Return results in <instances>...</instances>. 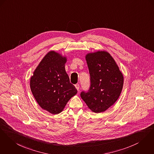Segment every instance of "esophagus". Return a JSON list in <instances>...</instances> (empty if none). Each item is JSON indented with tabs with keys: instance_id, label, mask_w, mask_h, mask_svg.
I'll return each instance as SVG.
<instances>
[{
	"instance_id": "esophagus-1",
	"label": "esophagus",
	"mask_w": 154,
	"mask_h": 154,
	"mask_svg": "<svg viewBox=\"0 0 154 154\" xmlns=\"http://www.w3.org/2000/svg\"><path fill=\"white\" fill-rule=\"evenodd\" d=\"M75 87L76 88V89L77 90V91H79V88H80V85L79 84H76L75 85Z\"/></svg>"
}]
</instances>
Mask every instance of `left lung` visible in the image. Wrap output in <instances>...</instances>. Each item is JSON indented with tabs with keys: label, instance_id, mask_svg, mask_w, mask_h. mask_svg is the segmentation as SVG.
I'll return each mask as SVG.
<instances>
[{
	"label": "left lung",
	"instance_id": "obj_1",
	"mask_svg": "<svg viewBox=\"0 0 154 154\" xmlns=\"http://www.w3.org/2000/svg\"><path fill=\"white\" fill-rule=\"evenodd\" d=\"M90 74L88 92H82L81 97L94 112L106 111L119 99L122 90L124 76L111 54L98 50L85 55Z\"/></svg>",
	"mask_w": 154,
	"mask_h": 154
}]
</instances>
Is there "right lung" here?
<instances>
[{
    "label": "right lung",
    "instance_id": "add662e5",
    "mask_svg": "<svg viewBox=\"0 0 154 154\" xmlns=\"http://www.w3.org/2000/svg\"><path fill=\"white\" fill-rule=\"evenodd\" d=\"M67 57L51 50L41 60L30 78L32 93L40 107L53 114L64 109L77 90L65 70Z\"/></svg>",
    "mask_w": 154,
    "mask_h": 154
}]
</instances>
